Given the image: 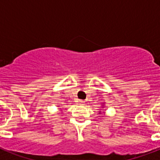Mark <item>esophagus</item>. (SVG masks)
I'll use <instances>...</instances> for the list:
<instances>
[{"mask_svg":"<svg viewBox=\"0 0 160 160\" xmlns=\"http://www.w3.org/2000/svg\"><path fill=\"white\" fill-rule=\"evenodd\" d=\"M84 102H85L83 101V100H80V101H79V104H80V105H83V104H84Z\"/></svg>","mask_w":160,"mask_h":160,"instance_id":"34e87169","label":"esophagus"}]
</instances>
